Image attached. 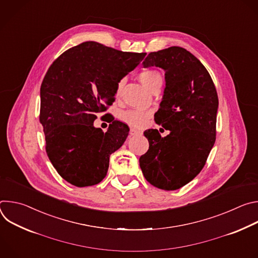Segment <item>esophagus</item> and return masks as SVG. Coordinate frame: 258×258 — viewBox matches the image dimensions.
Segmentation results:
<instances>
[{"label":"esophagus","mask_w":258,"mask_h":258,"mask_svg":"<svg viewBox=\"0 0 258 258\" xmlns=\"http://www.w3.org/2000/svg\"><path fill=\"white\" fill-rule=\"evenodd\" d=\"M139 134H141V132L140 131H138V130H136V128H131L130 130V135L131 136H136V135H139Z\"/></svg>","instance_id":"esophagus-1"}]
</instances>
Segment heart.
<instances>
[{"mask_svg":"<svg viewBox=\"0 0 258 258\" xmlns=\"http://www.w3.org/2000/svg\"><path fill=\"white\" fill-rule=\"evenodd\" d=\"M139 81L142 85L150 92L156 88H160L162 85V77L160 73L155 69H145L140 72ZM123 83H118L115 91V97L118 98L121 94ZM120 120L135 127L143 126L149 118V113L144 111H138V110H127L120 114Z\"/></svg>","mask_w":258,"mask_h":258,"instance_id":"heart-1","label":"heart"}]
</instances>
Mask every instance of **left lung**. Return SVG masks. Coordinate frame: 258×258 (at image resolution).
<instances>
[{
  "label": "left lung",
  "mask_w": 258,
  "mask_h": 258,
  "mask_svg": "<svg viewBox=\"0 0 258 258\" xmlns=\"http://www.w3.org/2000/svg\"><path fill=\"white\" fill-rule=\"evenodd\" d=\"M143 66L165 71V89L155 122L169 134L145 131L149 149L139 159L145 178L156 188L173 191L203 168L215 142L218 98L204 65L189 51L170 47L152 52Z\"/></svg>",
  "instance_id": "1"
}]
</instances>
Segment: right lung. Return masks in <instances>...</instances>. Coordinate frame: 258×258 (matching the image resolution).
I'll list each match as a JSON object with an SVG mask.
<instances>
[{"label":"right lung","mask_w":258,"mask_h":258,"mask_svg":"<svg viewBox=\"0 0 258 258\" xmlns=\"http://www.w3.org/2000/svg\"><path fill=\"white\" fill-rule=\"evenodd\" d=\"M145 56L85 42L60 55L46 73L40 113L46 151L71 185L94 186L106 176L110 155L122 146L130 128L114 120L104 133L94 121L112 105L118 83Z\"/></svg>","instance_id":"right-lung-1"}]
</instances>
